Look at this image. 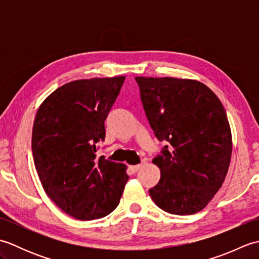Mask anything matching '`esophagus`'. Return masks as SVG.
<instances>
[{
	"label": "esophagus",
	"instance_id": "34e87169",
	"mask_svg": "<svg viewBox=\"0 0 259 259\" xmlns=\"http://www.w3.org/2000/svg\"><path fill=\"white\" fill-rule=\"evenodd\" d=\"M140 168H141V163L140 164H134V166H129V169L133 172H137Z\"/></svg>",
	"mask_w": 259,
	"mask_h": 259
}]
</instances>
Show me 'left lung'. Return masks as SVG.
<instances>
[{
    "instance_id": "left-lung-1",
    "label": "left lung",
    "mask_w": 259,
    "mask_h": 259,
    "mask_svg": "<svg viewBox=\"0 0 259 259\" xmlns=\"http://www.w3.org/2000/svg\"><path fill=\"white\" fill-rule=\"evenodd\" d=\"M147 119L168 142L152 162L160 180L149 190L162 210L192 214L221 188L232 158V131L221 100L199 81L136 76Z\"/></svg>"
}]
</instances>
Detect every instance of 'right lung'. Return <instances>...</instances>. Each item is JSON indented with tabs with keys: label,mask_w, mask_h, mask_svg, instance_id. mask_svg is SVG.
Wrapping results in <instances>:
<instances>
[{
	"label": "right lung",
	"mask_w": 259,
	"mask_h": 259,
	"mask_svg": "<svg viewBox=\"0 0 259 259\" xmlns=\"http://www.w3.org/2000/svg\"><path fill=\"white\" fill-rule=\"evenodd\" d=\"M124 79L69 82L53 91L35 115L32 152L38 178L56 205L79 221L113 211L129 179L123 163L96 155Z\"/></svg>",
	"instance_id": "obj_1"
}]
</instances>
